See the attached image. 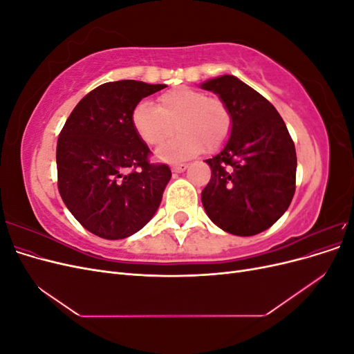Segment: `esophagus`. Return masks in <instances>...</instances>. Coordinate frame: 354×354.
I'll list each match as a JSON object with an SVG mask.
<instances>
[{"mask_svg":"<svg viewBox=\"0 0 354 354\" xmlns=\"http://www.w3.org/2000/svg\"><path fill=\"white\" fill-rule=\"evenodd\" d=\"M186 168H187L186 164H174L173 167H171V169H173L174 173H183Z\"/></svg>","mask_w":354,"mask_h":354,"instance_id":"obj_1","label":"esophagus"}]
</instances>
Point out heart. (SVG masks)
Masks as SVG:
<instances>
[{
	"label": "heart",
	"instance_id": "1",
	"mask_svg": "<svg viewBox=\"0 0 354 354\" xmlns=\"http://www.w3.org/2000/svg\"><path fill=\"white\" fill-rule=\"evenodd\" d=\"M136 133L149 146L162 145L158 151L164 160H185L203 149L214 152L229 140L233 125L227 103L217 95H207L192 87H177L159 95L156 106L138 103L131 115Z\"/></svg>",
	"mask_w": 354,
	"mask_h": 354
}]
</instances>
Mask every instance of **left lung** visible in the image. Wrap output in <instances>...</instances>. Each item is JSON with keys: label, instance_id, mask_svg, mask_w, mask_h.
<instances>
[{"label": "left lung", "instance_id": "1", "mask_svg": "<svg viewBox=\"0 0 354 354\" xmlns=\"http://www.w3.org/2000/svg\"><path fill=\"white\" fill-rule=\"evenodd\" d=\"M202 88L218 94L233 118L227 145L205 160L212 174L202 205L220 229L252 236L273 226L294 198V142L274 106L233 75L209 80Z\"/></svg>", "mask_w": 354, "mask_h": 354}]
</instances>
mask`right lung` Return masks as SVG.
Here are the masks:
<instances>
[{
    "mask_svg": "<svg viewBox=\"0 0 354 354\" xmlns=\"http://www.w3.org/2000/svg\"><path fill=\"white\" fill-rule=\"evenodd\" d=\"M164 84L124 80L99 85L75 106L59 134L57 187L81 226L103 239H124L153 217L171 178L152 164L133 127L142 99Z\"/></svg>",
    "mask_w": 354,
    "mask_h": 354,
    "instance_id": "add662e5",
    "label": "right lung"
}]
</instances>
